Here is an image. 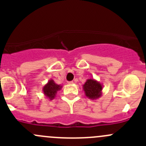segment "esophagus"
<instances>
[{
  "label": "esophagus",
  "instance_id": "esophagus-1",
  "mask_svg": "<svg viewBox=\"0 0 146 146\" xmlns=\"http://www.w3.org/2000/svg\"><path fill=\"white\" fill-rule=\"evenodd\" d=\"M68 83L69 85H72V84H73V81H69L68 82Z\"/></svg>",
  "mask_w": 146,
  "mask_h": 146
}]
</instances>
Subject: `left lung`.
I'll return each mask as SVG.
<instances>
[{"mask_svg":"<svg viewBox=\"0 0 146 146\" xmlns=\"http://www.w3.org/2000/svg\"><path fill=\"white\" fill-rule=\"evenodd\" d=\"M102 84L94 78L88 79L82 85L85 96L92 100H95L100 98L102 95Z\"/></svg>","mask_w":146,"mask_h":146,"instance_id":"obj_1","label":"left lung"}]
</instances>
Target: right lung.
Returning a JSON list of instances; mask_svg holds the SVG:
<instances>
[{
	"instance_id": "1",
	"label": "right lung",
	"mask_w": 146,
	"mask_h": 146,
	"mask_svg": "<svg viewBox=\"0 0 146 146\" xmlns=\"http://www.w3.org/2000/svg\"><path fill=\"white\" fill-rule=\"evenodd\" d=\"M61 88L62 85H58L54 82V80L50 79L48 82L44 85L42 91L47 99L49 100H53L56 96L57 92L61 90Z\"/></svg>"
}]
</instances>
